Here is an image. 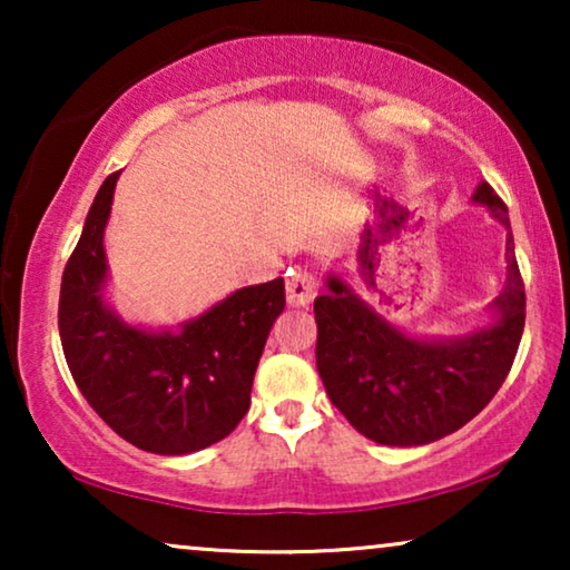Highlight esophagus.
I'll use <instances>...</instances> for the list:
<instances>
[{"label":"esophagus","instance_id":"esophagus-1","mask_svg":"<svg viewBox=\"0 0 570 570\" xmlns=\"http://www.w3.org/2000/svg\"><path fill=\"white\" fill-rule=\"evenodd\" d=\"M316 293L318 279L314 272L295 269L293 275L287 277V303H291V306H308V303L316 298Z\"/></svg>","mask_w":570,"mask_h":570}]
</instances>
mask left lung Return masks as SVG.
<instances>
[{"instance_id":"8db88e82","label":"left lung","mask_w":570,"mask_h":570,"mask_svg":"<svg viewBox=\"0 0 570 570\" xmlns=\"http://www.w3.org/2000/svg\"><path fill=\"white\" fill-rule=\"evenodd\" d=\"M474 202L509 228V277L495 322L459 340H415L394 330L340 277L314 301L316 365L326 394L350 425L386 446H423L470 423L509 376L524 332L527 295L509 207L482 181Z\"/></svg>"}]
</instances>
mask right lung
<instances>
[{"label":"right lung","mask_w":570,"mask_h":570,"mask_svg":"<svg viewBox=\"0 0 570 570\" xmlns=\"http://www.w3.org/2000/svg\"><path fill=\"white\" fill-rule=\"evenodd\" d=\"M119 174L100 186L59 293V337L77 389L131 446L181 456L223 441L252 402L283 277L240 287L178 332L121 322L104 303V230Z\"/></svg>","instance_id":"add662e5"}]
</instances>
